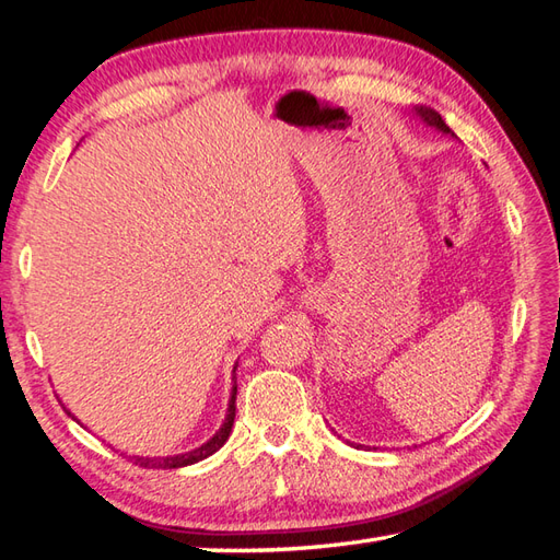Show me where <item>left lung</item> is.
Here are the masks:
<instances>
[{"label":"left lung","mask_w":560,"mask_h":560,"mask_svg":"<svg viewBox=\"0 0 560 560\" xmlns=\"http://www.w3.org/2000/svg\"><path fill=\"white\" fill-rule=\"evenodd\" d=\"M413 115L419 117V120H423L428 127L438 129V132H443V135L455 137V132H452V129L445 125L443 117H440V113H435L433 108H425V105H416V108H413Z\"/></svg>","instance_id":"1"}]
</instances>
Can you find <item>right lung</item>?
<instances>
[{
    "instance_id": "obj_1",
    "label": "right lung",
    "mask_w": 560,
    "mask_h": 560,
    "mask_svg": "<svg viewBox=\"0 0 560 560\" xmlns=\"http://www.w3.org/2000/svg\"><path fill=\"white\" fill-rule=\"evenodd\" d=\"M235 368L237 365H233V389H231V399H229V411H225V419H223L221 428L217 431V435L209 438L205 445H199V447L189 450V452H183V455H171V457H139L137 455V457H132L135 464H139V467H147V469H180V467H187V464H195V462L207 459L209 455H213V452L221 450L225 440H229L233 421H235V392H237ZM71 419H74V416H71Z\"/></svg>"
}]
</instances>
